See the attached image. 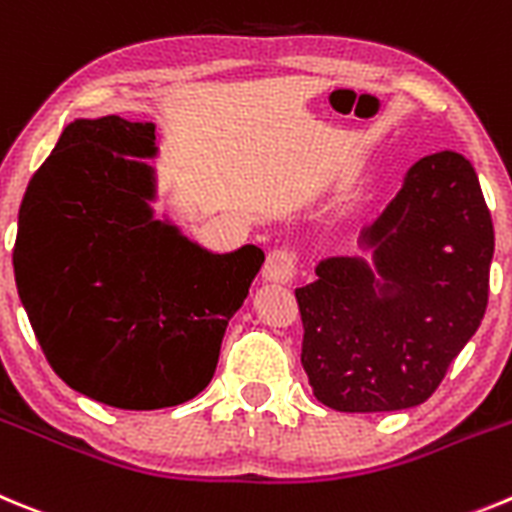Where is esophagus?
I'll return each mask as SVG.
<instances>
[{"label": "esophagus", "instance_id": "esophagus-1", "mask_svg": "<svg viewBox=\"0 0 512 512\" xmlns=\"http://www.w3.org/2000/svg\"><path fill=\"white\" fill-rule=\"evenodd\" d=\"M296 267H298L296 255H293L290 250L278 247V250H273L270 255H267L265 267H262V275H265V280H270V283H290V280L296 278Z\"/></svg>", "mask_w": 512, "mask_h": 512}]
</instances>
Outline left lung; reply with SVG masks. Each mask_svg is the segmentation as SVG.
Segmentation results:
<instances>
[{
    "instance_id": "1",
    "label": "left lung",
    "mask_w": 512,
    "mask_h": 512,
    "mask_svg": "<svg viewBox=\"0 0 512 512\" xmlns=\"http://www.w3.org/2000/svg\"><path fill=\"white\" fill-rule=\"evenodd\" d=\"M365 257H326L296 288L301 362L334 411H403L431 398L480 329L495 252L492 216L472 163L426 155L359 234Z\"/></svg>"
}]
</instances>
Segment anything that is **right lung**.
<instances>
[{
	"mask_svg": "<svg viewBox=\"0 0 512 512\" xmlns=\"http://www.w3.org/2000/svg\"><path fill=\"white\" fill-rule=\"evenodd\" d=\"M155 124L76 119L25 191L12 252L55 375L122 411L196 398L265 252L216 255L155 219Z\"/></svg>",
	"mask_w": 512,
	"mask_h": 512,
	"instance_id": "1",
	"label": "right lung"
}]
</instances>
